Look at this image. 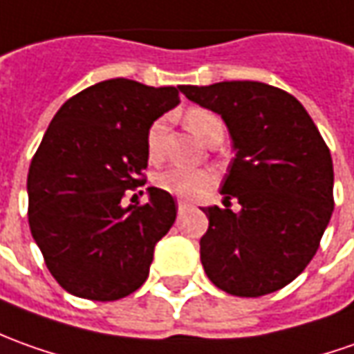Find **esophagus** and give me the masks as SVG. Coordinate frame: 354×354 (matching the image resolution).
Listing matches in <instances>:
<instances>
[{"label": "esophagus", "mask_w": 354, "mask_h": 354, "mask_svg": "<svg viewBox=\"0 0 354 354\" xmlns=\"http://www.w3.org/2000/svg\"><path fill=\"white\" fill-rule=\"evenodd\" d=\"M189 207V201H186V199H178V209H186Z\"/></svg>", "instance_id": "1"}]
</instances>
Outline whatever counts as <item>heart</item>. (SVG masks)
Returning a JSON list of instances; mask_svg holds the SVG:
<instances>
[{"instance_id": "1", "label": "heart", "mask_w": 354, "mask_h": 354, "mask_svg": "<svg viewBox=\"0 0 354 354\" xmlns=\"http://www.w3.org/2000/svg\"><path fill=\"white\" fill-rule=\"evenodd\" d=\"M184 124L203 143H207L218 127H223L221 120L205 108H189V110H186ZM165 131H167L165 118L155 120L147 129L145 147L147 157H149L151 162H158L162 158ZM153 182H155V186L165 189L168 194H172V196L194 197L199 196L201 192H205L207 187H211L213 176L209 174L207 170H186V168L170 167L165 168V170H158L157 174L153 176Z\"/></svg>"}]
</instances>
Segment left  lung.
<instances>
[{"mask_svg": "<svg viewBox=\"0 0 354 354\" xmlns=\"http://www.w3.org/2000/svg\"><path fill=\"white\" fill-rule=\"evenodd\" d=\"M182 93L221 114L236 151L221 187L225 209H203V269L234 297L275 292L316 256L333 213L328 145L304 106L277 86L223 81ZM230 198L243 205L238 214L227 209Z\"/></svg>", "mask_w": 354, "mask_h": 354, "instance_id": "8db88e82", "label": "left lung"}]
</instances>
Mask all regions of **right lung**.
<instances>
[{
    "label": "right lung",
    "instance_id": "right-lung-1",
    "mask_svg": "<svg viewBox=\"0 0 354 354\" xmlns=\"http://www.w3.org/2000/svg\"><path fill=\"white\" fill-rule=\"evenodd\" d=\"M180 93L182 85L108 79L71 96L50 122L26 178L28 225L67 292L110 302L149 277L155 246L176 221L174 197L147 187V203L124 207L122 199L145 180L147 129Z\"/></svg>",
    "mask_w": 354,
    "mask_h": 354
}]
</instances>
